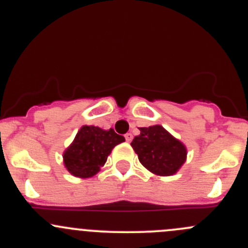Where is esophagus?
Instances as JSON below:
<instances>
[{
	"mask_svg": "<svg viewBox=\"0 0 248 248\" xmlns=\"http://www.w3.org/2000/svg\"><path fill=\"white\" fill-rule=\"evenodd\" d=\"M124 138H126V140L128 141H132V139H133V136H132V133H126L124 134Z\"/></svg>",
	"mask_w": 248,
	"mask_h": 248,
	"instance_id": "obj_1",
	"label": "esophagus"
}]
</instances>
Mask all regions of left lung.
<instances>
[{"mask_svg":"<svg viewBox=\"0 0 248 248\" xmlns=\"http://www.w3.org/2000/svg\"><path fill=\"white\" fill-rule=\"evenodd\" d=\"M140 134L134 137L131 145L139 161L150 172L158 175H172L186 158V149L163 127H140Z\"/></svg>","mask_w":248,"mask_h":248,"instance_id":"8db88e82","label":"left lung"}]
</instances>
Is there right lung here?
I'll return each mask as SVG.
<instances>
[{
	"label": "right lung",
	"mask_w": 248,
	"mask_h": 248,
	"mask_svg": "<svg viewBox=\"0 0 248 248\" xmlns=\"http://www.w3.org/2000/svg\"><path fill=\"white\" fill-rule=\"evenodd\" d=\"M122 141L124 137L112 128L104 131L95 126H83L64 153V165L76 177H92L104 166L112 149Z\"/></svg>",
	"instance_id": "1"
}]
</instances>
